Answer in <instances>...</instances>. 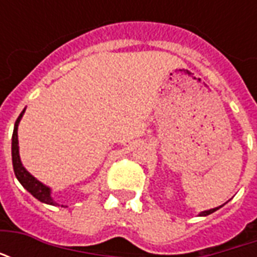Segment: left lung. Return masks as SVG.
<instances>
[{"mask_svg": "<svg viewBox=\"0 0 257 257\" xmlns=\"http://www.w3.org/2000/svg\"><path fill=\"white\" fill-rule=\"evenodd\" d=\"M221 206H223V205H220V206H216V208H213V209H209V210H202V212H199V216H208V215H210V213H213V212H215V210L220 209Z\"/></svg>", "mask_w": 257, "mask_h": 257, "instance_id": "obj_1", "label": "left lung"}]
</instances>
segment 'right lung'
<instances>
[{
  "mask_svg": "<svg viewBox=\"0 0 257 257\" xmlns=\"http://www.w3.org/2000/svg\"><path fill=\"white\" fill-rule=\"evenodd\" d=\"M26 108L23 111L20 112V115L16 119L14 128V135H12V164H14V171L15 176L19 180L20 184L25 187L29 193L37 198L38 201H41L44 204L48 205H59L55 199L52 198V190L51 187H48L44 183H41L38 179H36L33 175H31L22 164V160H20L19 154V139H18V128H19V122L23 114H25ZM63 206V205H62Z\"/></svg>",
  "mask_w": 257,
  "mask_h": 257,
  "instance_id": "right-lung-1",
  "label": "right lung"
}]
</instances>
